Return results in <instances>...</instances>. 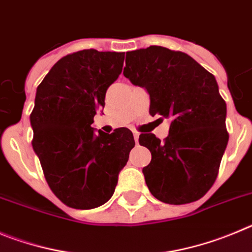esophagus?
<instances>
[{"label": "esophagus", "instance_id": "obj_1", "mask_svg": "<svg viewBox=\"0 0 252 252\" xmlns=\"http://www.w3.org/2000/svg\"><path fill=\"white\" fill-rule=\"evenodd\" d=\"M133 135H134L135 143H138V140H139V133L138 131H133Z\"/></svg>", "mask_w": 252, "mask_h": 252}]
</instances>
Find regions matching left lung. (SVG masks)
<instances>
[{
    "label": "left lung",
    "instance_id": "obj_1",
    "mask_svg": "<svg viewBox=\"0 0 252 252\" xmlns=\"http://www.w3.org/2000/svg\"><path fill=\"white\" fill-rule=\"evenodd\" d=\"M123 74L148 92L151 115L171 119L163 142L152 133L139 135L152 153L143 168L151 193L169 205L203 197L228 142L226 103L215 76L187 54L162 46L126 53Z\"/></svg>",
    "mask_w": 252,
    "mask_h": 252
}]
</instances>
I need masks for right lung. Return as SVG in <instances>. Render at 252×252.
<instances>
[{
	"mask_svg": "<svg viewBox=\"0 0 252 252\" xmlns=\"http://www.w3.org/2000/svg\"><path fill=\"white\" fill-rule=\"evenodd\" d=\"M123 63L124 53L81 50L60 59L36 90L33 151L51 191L69 207L109 201L135 144L129 129L108 134L92 126Z\"/></svg>",
	"mask_w": 252,
	"mask_h": 252,
	"instance_id": "right-lung-1",
	"label": "right lung"
}]
</instances>
